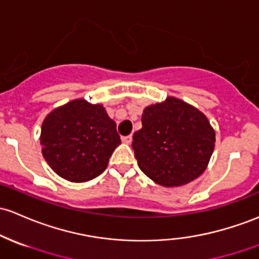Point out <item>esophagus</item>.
Wrapping results in <instances>:
<instances>
[{
  "label": "esophagus",
  "instance_id": "34e87169",
  "mask_svg": "<svg viewBox=\"0 0 259 259\" xmlns=\"http://www.w3.org/2000/svg\"><path fill=\"white\" fill-rule=\"evenodd\" d=\"M121 140H122V142H123V143L130 144L131 141H132V136H123V137H122Z\"/></svg>",
  "mask_w": 259,
  "mask_h": 259
}]
</instances>
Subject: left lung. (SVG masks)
<instances>
[{"instance_id": "8db88e82", "label": "left lung", "mask_w": 259, "mask_h": 259, "mask_svg": "<svg viewBox=\"0 0 259 259\" xmlns=\"http://www.w3.org/2000/svg\"><path fill=\"white\" fill-rule=\"evenodd\" d=\"M213 147L215 132L206 116L174 97L144 108L142 128L132 142L141 170L166 188L201 175Z\"/></svg>"}]
</instances>
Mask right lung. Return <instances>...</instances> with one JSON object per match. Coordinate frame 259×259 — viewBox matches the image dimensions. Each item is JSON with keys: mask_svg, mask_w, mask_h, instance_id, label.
I'll use <instances>...</instances> for the list:
<instances>
[{"mask_svg": "<svg viewBox=\"0 0 259 259\" xmlns=\"http://www.w3.org/2000/svg\"><path fill=\"white\" fill-rule=\"evenodd\" d=\"M40 144L55 173L69 182L84 183L106 169L121 140L116 123L101 105L74 100L47 116Z\"/></svg>", "mask_w": 259, "mask_h": 259, "instance_id": "1", "label": "right lung"}]
</instances>
